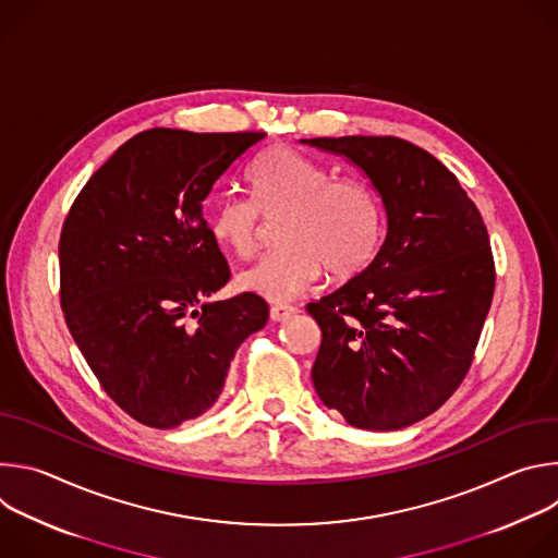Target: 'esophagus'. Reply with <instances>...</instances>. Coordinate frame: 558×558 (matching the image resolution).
<instances>
[{
	"mask_svg": "<svg viewBox=\"0 0 558 558\" xmlns=\"http://www.w3.org/2000/svg\"><path fill=\"white\" fill-rule=\"evenodd\" d=\"M295 313V306H289V304H274L271 306V320L274 323H284L289 320V317Z\"/></svg>",
	"mask_w": 558,
	"mask_h": 558,
	"instance_id": "34e87169",
	"label": "esophagus"
}]
</instances>
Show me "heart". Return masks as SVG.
<instances>
[{
    "label": "heart",
    "instance_id": "heart-1",
    "mask_svg": "<svg viewBox=\"0 0 558 558\" xmlns=\"http://www.w3.org/2000/svg\"><path fill=\"white\" fill-rule=\"evenodd\" d=\"M252 198L220 196L207 218L218 247L252 256L260 218L282 216L280 250L238 276V287L282 304L308 291L327 274L347 280L377 256L386 233V209L377 190L362 179H333L331 170L291 147H274L247 170Z\"/></svg>",
    "mask_w": 558,
    "mask_h": 558
}]
</instances>
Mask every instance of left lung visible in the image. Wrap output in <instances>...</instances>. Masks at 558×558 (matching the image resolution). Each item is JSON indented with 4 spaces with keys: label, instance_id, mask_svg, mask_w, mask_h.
Masks as SVG:
<instances>
[{
    "label": "left lung",
    "instance_id": "obj_1",
    "mask_svg": "<svg viewBox=\"0 0 558 558\" xmlns=\"http://www.w3.org/2000/svg\"><path fill=\"white\" fill-rule=\"evenodd\" d=\"M302 143L360 168L386 209L373 263L306 304L323 331L315 392L355 428L411 426L448 400L472 364L495 293L488 229L457 177L404 138Z\"/></svg>",
    "mask_w": 558,
    "mask_h": 558
}]
</instances>
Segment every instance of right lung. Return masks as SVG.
<instances>
[{
    "label": "right lung",
    "instance_id": "right-lung-1",
    "mask_svg": "<svg viewBox=\"0 0 558 558\" xmlns=\"http://www.w3.org/2000/svg\"><path fill=\"white\" fill-rule=\"evenodd\" d=\"M263 132L132 136L90 177L59 241L65 325L104 390L136 422L177 428L209 411L269 306L209 302L229 267L203 201Z\"/></svg>",
    "mask_w": 558,
    "mask_h": 558
}]
</instances>
